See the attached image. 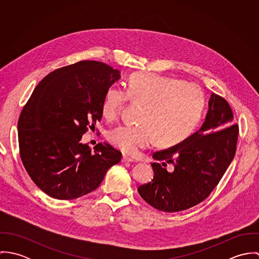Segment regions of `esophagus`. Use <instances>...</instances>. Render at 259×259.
<instances>
[{"label": "esophagus", "mask_w": 259, "mask_h": 259, "mask_svg": "<svg viewBox=\"0 0 259 259\" xmlns=\"http://www.w3.org/2000/svg\"><path fill=\"white\" fill-rule=\"evenodd\" d=\"M121 161H122V162H134L135 160H134L133 158H131V157H128V156H126V155H123V156H122Z\"/></svg>", "instance_id": "obj_1"}]
</instances>
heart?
<instances>
[{"label": "heart", "instance_id": "obj_1", "mask_svg": "<svg viewBox=\"0 0 259 259\" xmlns=\"http://www.w3.org/2000/svg\"><path fill=\"white\" fill-rule=\"evenodd\" d=\"M128 100L145 106L143 124L120 125L109 134V140L131 155L148 148L154 140L165 148L181 144L197 127L205 106L202 90L195 83L167 75L136 73L131 75L126 91L114 85L107 90L103 115L115 119Z\"/></svg>", "mask_w": 259, "mask_h": 259}]
</instances>
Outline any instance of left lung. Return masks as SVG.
<instances>
[{"label":"left lung","mask_w":259,"mask_h":259,"mask_svg":"<svg viewBox=\"0 0 259 259\" xmlns=\"http://www.w3.org/2000/svg\"><path fill=\"white\" fill-rule=\"evenodd\" d=\"M228 103L211 94L208 111L200 128L181 144L156 151L151 164L153 180L138 188L152 207L176 212L204 200L222 180L232 161L238 125ZM173 165L172 171L165 167Z\"/></svg>","instance_id":"1"}]
</instances>
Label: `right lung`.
Wrapping results in <instances>:
<instances>
[{
	"label": "right lung",
	"instance_id": "obj_1",
	"mask_svg": "<svg viewBox=\"0 0 259 259\" xmlns=\"http://www.w3.org/2000/svg\"><path fill=\"white\" fill-rule=\"evenodd\" d=\"M120 73L96 61H81L46 75L18 121L20 155L39 189L68 200L99 187L121 152L98 144L92 151L81 137L103 116L105 94Z\"/></svg>",
	"mask_w": 259,
	"mask_h": 259
}]
</instances>
